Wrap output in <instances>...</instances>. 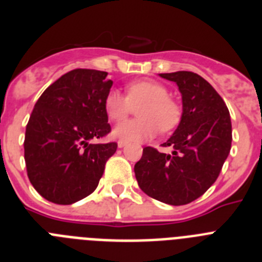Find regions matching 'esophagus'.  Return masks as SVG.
Masks as SVG:
<instances>
[{"mask_svg": "<svg viewBox=\"0 0 262 262\" xmlns=\"http://www.w3.org/2000/svg\"><path fill=\"white\" fill-rule=\"evenodd\" d=\"M126 144H127V143L123 142V140H119V142H118V147H119V148H123Z\"/></svg>", "mask_w": 262, "mask_h": 262, "instance_id": "esophagus-1", "label": "esophagus"}]
</instances>
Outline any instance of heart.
Segmentation results:
<instances>
[{
  "instance_id": "1",
  "label": "heart",
  "mask_w": 262,
  "mask_h": 262,
  "mask_svg": "<svg viewBox=\"0 0 262 262\" xmlns=\"http://www.w3.org/2000/svg\"><path fill=\"white\" fill-rule=\"evenodd\" d=\"M139 107L140 119L127 120L118 124L113 135L126 143L144 142L159 133H168L181 119V108L163 84L151 80L133 81L127 85V96L119 90L111 89L105 97V111L110 120L120 122L131 114L134 106Z\"/></svg>"
}]
</instances>
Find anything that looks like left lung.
I'll list each match as a JSON object with an SVG mask.
<instances>
[{
	"label": "left lung",
	"mask_w": 262,
	"mask_h": 262,
	"mask_svg": "<svg viewBox=\"0 0 262 262\" xmlns=\"http://www.w3.org/2000/svg\"><path fill=\"white\" fill-rule=\"evenodd\" d=\"M160 77L176 82L182 96L180 124L163 144L173 152L145 147L134 170L147 195L181 206L200 198L216 181L231 151V117L222 97L200 75L178 71Z\"/></svg>",
	"instance_id": "obj_1"
}]
</instances>
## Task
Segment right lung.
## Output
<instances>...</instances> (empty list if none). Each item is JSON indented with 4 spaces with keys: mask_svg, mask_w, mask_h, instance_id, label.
Here are the masks:
<instances>
[{
    "mask_svg": "<svg viewBox=\"0 0 262 262\" xmlns=\"http://www.w3.org/2000/svg\"><path fill=\"white\" fill-rule=\"evenodd\" d=\"M107 72L73 69L51 84L34 106L25 135V161L34 189L57 205L96 190L117 143L90 140L110 133L105 97Z\"/></svg>",
    "mask_w": 262,
    "mask_h": 262,
    "instance_id": "1",
    "label": "right lung"
}]
</instances>
